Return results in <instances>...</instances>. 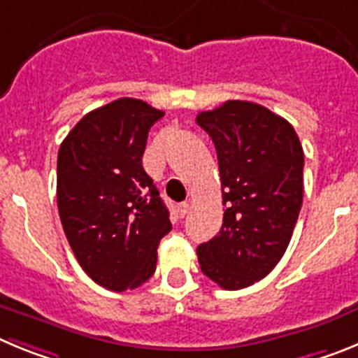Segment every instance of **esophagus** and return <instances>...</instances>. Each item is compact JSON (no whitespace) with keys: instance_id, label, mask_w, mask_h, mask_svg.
I'll return each instance as SVG.
<instances>
[{"instance_id":"1","label":"esophagus","mask_w":358,"mask_h":358,"mask_svg":"<svg viewBox=\"0 0 358 358\" xmlns=\"http://www.w3.org/2000/svg\"><path fill=\"white\" fill-rule=\"evenodd\" d=\"M188 211H189L188 202H181V204H177V215H179V217H185V215H188Z\"/></svg>"}]
</instances>
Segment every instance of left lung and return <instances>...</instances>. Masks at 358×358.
I'll return each mask as SVG.
<instances>
[{"label":"left lung","mask_w":358,"mask_h":358,"mask_svg":"<svg viewBox=\"0 0 358 358\" xmlns=\"http://www.w3.org/2000/svg\"><path fill=\"white\" fill-rule=\"evenodd\" d=\"M197 123L217 148L224 222L197 248L201 271L226 290L267 276L292 238L303 202V147L267 107L229 100Z\"/></svg>","instance_id":"1"}]
</instances>
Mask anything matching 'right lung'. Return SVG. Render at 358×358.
Listing matches in <instances>:
<instances>
[{"label": "right lung", "mask_w": 358, "mask_h": 358, "mask_svg": "<svg viewBox=\"0 0 358 358\" xmlns=\"http://www.w3.org/2000/svg\"><path fill=\"white\" fill-rule=\"evenodd\" d=\"M163 110L118 98L71 129L57 157V206L85 274L109 290L136 289L156 271L169 210L145 172L148 131Z\"/></svg>", "instance_id": "1"}]
</instances>
